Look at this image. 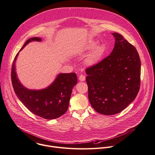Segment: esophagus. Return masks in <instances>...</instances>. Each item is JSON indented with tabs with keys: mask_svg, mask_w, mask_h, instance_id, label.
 <instances>
[{
	"mask_svg": "<svg viewBox=\"0 0 155 155\" xmlns=\"http://www.w3.org/2000/svg\"><path fill=\"white\" fill-rule=\"evenodd\" d=\"M85 80H86V77H85L84 75H80L79 76V80H80L81 81H84Z\"/></svg>",
	"mask_w": 155,
	"mask_h": 155,
	"instance_id": "esophagus-1",
	"label": "esophagus"
}]
</instances>
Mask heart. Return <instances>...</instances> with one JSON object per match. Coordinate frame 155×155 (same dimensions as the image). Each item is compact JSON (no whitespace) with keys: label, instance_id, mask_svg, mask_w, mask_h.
Returning <instances> with one entry per match:
<instances>
[{"label":"heart","instance_id":"1","mask_svg":"<svg viewBox=\"0 0 155 155\" xmlns=\"http://www.w3.org/2000/svg\"><path fill=\"white\" fill-rule=\"evenodd\" d=\"M97 45V43L96 41L91 42L86 46V49L87 50L92 49ZM103 52H104V48L102 46H98L86 60L87 63L90 65H92V64L96 63L98 61V60L101 58V57L102 56Z\"/></svg>","mask_w":155,"mask_h":155}]
</instances>
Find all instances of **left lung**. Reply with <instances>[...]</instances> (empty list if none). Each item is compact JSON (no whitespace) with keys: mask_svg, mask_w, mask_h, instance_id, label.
Returning a JSON list of instances; mask_svg holds the SVG:
<instances>
[{"mask_svg":"<svg viewBox=\"0 0 155 155\" xmlns=\"http://www.w3.org/2000/svg\"><path fill=\"white\" fill-rule=\"evenodd\" d=\"M110 54L86 69L88 97L99 114L112 115L125 109L137 96L141 81V60L137 50L123 35L114 32Z\"/></svg>","mask_w":155,"mask_h":155,"instance_id":"1","label":"left lung"}]
</instances>
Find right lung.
Returning a JSON list of instances; mask_svg holds the SVG:
<instances>
[{
  "label": "right lung",
  "instance_id": "1",
  "mask_svg": "<svg viewBox=\"0 0 155 155\" xmlns=\"http://www.w3.org/2000/svg\"><path fill=\"white\" fill-rule=\"evenodd\" d=\"M33 41H40L41 39L38 37L29 38L19 52L28 43ZM18 55V52L12 63L11 81L18 99L32 114L46 120L55 119L65 114L68 109L72 88L77 83L76 74H60L47 88L38 91L29 90L25 87L17 77L15 62Z\"/></svg>",
  "mask_w": 155,
  "mask_h": 155
}]
</instances>
